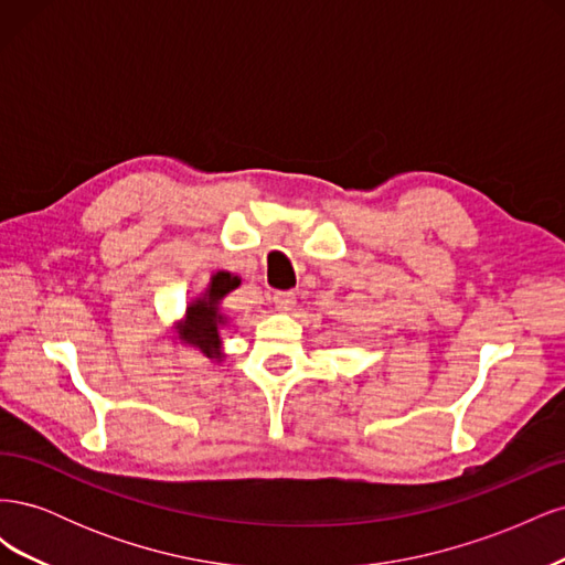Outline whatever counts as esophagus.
<instances>
[{"instance_id": "esophagus-1", "label": "esophagus", "mask_w": 565, "mask_h": 565, "mask_svg": "<svg viewBox=\"0 0 565 565\" xmlns=\"http://www.w3.org/2000/svg\"><path fill=\"white\" fill-rule=\"evenodd\" d=\"M295 303H297L295 292H276V295H273V306H276L278 311H292Z\"/></svg>"}]
</instances>
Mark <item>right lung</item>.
Segmentation results:
<instances>
[{"instance_id": "right-lung-1", "label": "right lung", "mask_w": 565, "mask_h": 565, "mask_svg": "<svg viewBox=\"0 0 565 565\" xmlns=\"http://www.w3.org/2000/svg\"><path fill=\"white\" fill-rule=\"evenodd\" d=\"M237 287V278L231 273H216L210 282L207 295L188 306L185 320L181 324V341L198 347L207 358H221V337L218 328L224 324V316L218 313V301L231 289Z\"/></svg>"}]
</instances>
